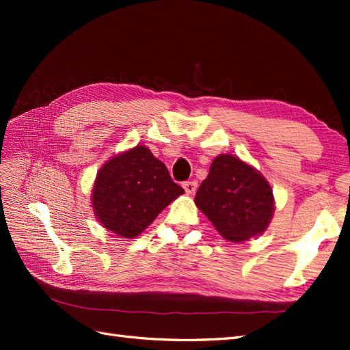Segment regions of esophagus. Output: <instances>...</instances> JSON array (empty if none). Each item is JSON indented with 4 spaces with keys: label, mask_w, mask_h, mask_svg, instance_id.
<instances>
[{
    "label": "esophagus",
    "mask_w": 350,
    "mask_h": 350,
    "mask_svg": "<svg viewBox=\"0 0 350 350\" xmlns=\"http://www.w3.org/2000/svg\"><path fill=\"white\" fill-rule=\"evenodd\" d=\"M183 189L187 191V194H194V192L197 191V182H196V180L185 182V183H183Z\"/></svg>",
    "instance_id": "esophagus-1"
}]
</instances>
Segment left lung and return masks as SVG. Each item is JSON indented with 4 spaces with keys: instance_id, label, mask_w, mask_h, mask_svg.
Wrapping results in <instances>:
<instances>
[{
    "instance_id": "1",
    "label": "left lung",
    "mask_w": 350,
    "mask_h": 350,
    "mask_svg": "<svg viewBox=\"0 0 350 350\" xmlns=\"http://www.w3.org/2000/svg\"><path fill=\"white\" fill-rule=\"evenodd\" d=\"M196 204L230 242L262 234L275 211L269 182L233 154L213 159L196 194Z\"/></svg>"
}]
</instances>
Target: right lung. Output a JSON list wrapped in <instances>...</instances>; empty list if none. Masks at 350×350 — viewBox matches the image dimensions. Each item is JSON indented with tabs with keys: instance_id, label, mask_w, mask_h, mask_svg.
Returning a JSON list of instances; mask_svg holds the SVG:
<instances>
[{
	"instance_id": "add662e5",
	"label": "right lung",
	"mask_w": 350,
	"mask_h": 350,
	"mask_svg": "<svg viewBox=\"0 0 350 350\" xmlns=\"http://www.w3.org/2000/svg\"><path fill=\"white\" fill-rule=\"evenodd\" d=\"M183 192L163 162L146 146H137L103 163L94 180L92 206L103 227L132 239Z\"/></svg>"
}]
</instances>
